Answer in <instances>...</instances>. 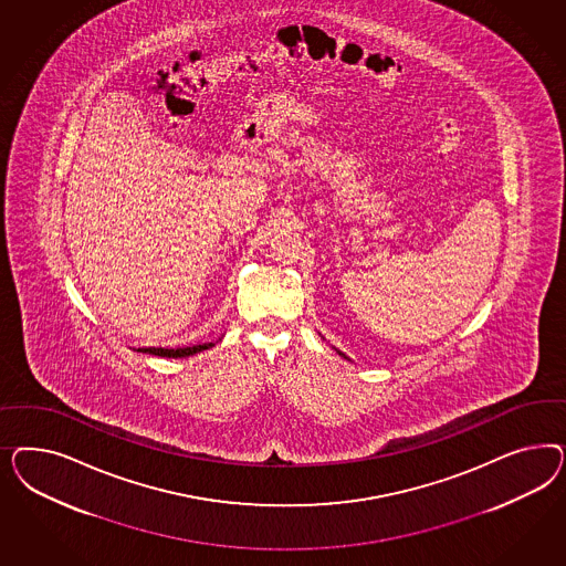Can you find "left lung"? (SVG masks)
Masks as SVG:
<instances>
[{
    "instance_id": "1",
    "label": "left lung",
    "mask_w": 566,
    "mask_h": 566,
    "mask_svg": "<svg viewBox=\"0 0 566 566\" xmlns=\"http://www.w3.org/2000/svg\"><path fill=\"white\" fill-rule=\"evenodd\" d=\"M338 355H343V353H340V350H338ZM344 359H346V355H343Z\"/></svg>"
}]
</instances>
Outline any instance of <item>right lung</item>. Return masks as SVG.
<instances>
[{
    "label": "right lung",
    "instance_id": "right-lung-1",
    "mask_svg": "<svg viewBox=\"0 0 566 566\" xmlns=\"http://www.w3.org/2000/svg\"><path fill=\"white\" fill-rule=\"evenodd\" d=\"M211 346H216V344H195V346H185V348H155V346H149V348H138V353L155 355V357H168V359H182V357H192V355L207 350Z\"/></svg>",
    "mask_w": 566,
    "mask_h": 566
}]
</instances>
